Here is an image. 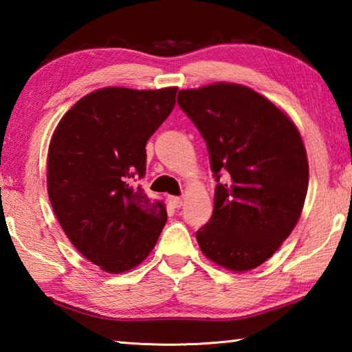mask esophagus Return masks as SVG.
<instances>
[{"mask_svg": "<svg viewBox=\"0 0 352 352\" xmlns=\"http://www.w3.org/2000/svg\"><path fill=\"white\" fill-rule=\"evenodd\" d=\"M169 204L174 208H180L183 205V200L180 197H169Z\"/></svg>", "mask_w": 352, "mask_h": 352, "instance_id": "esophagus-1", "label": "esophagus"}]
</instances>
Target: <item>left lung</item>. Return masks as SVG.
<instances>
[{
	"label": "left lung",
	"instance_id": "left-lung-1",
	"mask_svg": "<svg viewBox=\"0 0 352 352\" xmlns=\"http://www.w3.org/2000/svg\"><path fill=\"white\" fill-rule=\"evenodd\" d=\"M177 102L204 136L217 182L212 216L195 233L201 252L228 270L256 269L287 239L305 205L300 132L275 104L237 83L180 90Z\"/></svg>",
	"mask_w": 352,
	"mask_h": 352
}]
</instances>
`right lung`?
I'll list each match as a JSON object with an SVG mask.
<instances>
[{"mask_svg":"<svg viewBox=\"0 0 352 352\" xmlns=\"http://www.w3.org/2000/svg\"><path fill=\"white\" fill-rule=\"evenodd\" d=\"M177 88L110 87L82 98L52 135L47 194L71 243L93 264L122 273L144 261L168 220L135 182L146 142L175 105Z\"/></svg>","mask_w":352,"mask_h":352,"instance_id":"add662e5","label":"right lung"}]
</instances>
